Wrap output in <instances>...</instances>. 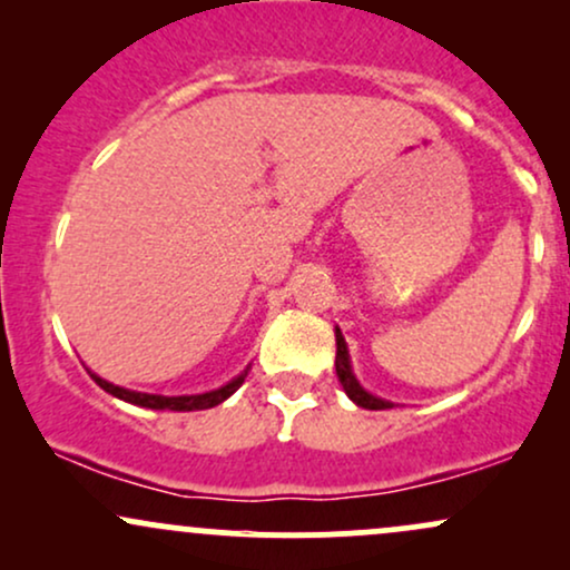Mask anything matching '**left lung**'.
Instances as JSON below:
<instances>
[{
  "label": "left lung",
  "mask_w": 570,
  "mask_h": 570,
  "mask_svg": "<svg viewBox=\"0 0 570 570\" xmlns=\"http://www.w3.org/2000/svg\"><path fill=\"white\" fill-rule=\"evenodd\" d=\"M335 340H337V356H335V370H337V377H340V385H343V391L348 394V399L353 404H358V407L364 410H389L394 407L391 402H385V399H377L372 396L370 391H364L362 385H358L356 375H353L351 370V356H348V345H345V337L343 332L335 326Z\"/></svg>",
  "instance_id": "left-lung-1"
}]
</instances>
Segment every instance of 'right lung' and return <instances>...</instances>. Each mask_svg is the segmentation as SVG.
Instances as JSON below:
<instances>
[{"mask_svg":"<svg viewBox=\"0 0 570 570\" xmlns=\"http://www.w3.org/2000/svg\"><path fill=\"white\" fill-rule=\"evenodd\" d=\"M248 375V367L240 372L238 377H233L230 383L222 385L217 391H206V394H193V396H160V394H141V391H128V389H120V385L104 381V377H98L90 372V377L101 385L107 394H112L117 399H122V402H130V404H139V407H149V410H174V412H189V410H208V407H217V404L225 402L227 396H233L235 391L240 389V383L246 381Z\"/></svg>","mask_w":570,"mask_h":570,"instance_id":"add662e5","label":"right lung"}]
</instances>
